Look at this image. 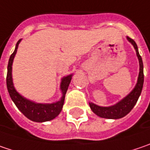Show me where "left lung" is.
Listing matches in <instances>:
<instances>
[{
	"instance_id": "left-lung-1",
	"label": "left lung",
	"mask_w": 150,
	"mask_h": 150,
	"mask_svg": "<svg viewBox=\"0 0 150 150\" xmlns=\"http://www.w3.org/2000/svg\"><path fill=\"white\" fill-rule=\"evenodd\" d=\"M127 39L133 46V47L136 51L138 62H139V74H138V77H137V83L134 88L131 91V93L114 105L103 107V106L97 105L92 102H89L90 108L93 110V113L101 118L116 120L120 119V118L126 116L128 113H130V111L133 109V107L135 106V104L137 102L139 96L141 95V93H142V89H143V86H144V79L143 60L138 52V48H137L136 42L129 37H127Z\"/></svg>"
}]
</instances>
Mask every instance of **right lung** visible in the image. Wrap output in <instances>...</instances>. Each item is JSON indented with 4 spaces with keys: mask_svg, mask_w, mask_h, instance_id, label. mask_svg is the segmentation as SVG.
Returning a JSON list of instances; mask_svg holds the SVG:
<instances>
[{
    "mask_svg": "<svg viewBox=\"0 0 150 150\" xmlns=\"http://www.w3.org/2000/svg\"><path fill=\"white\" fill-rule=\"evenodd\" d=\"M21 40H19L15 47L13 53L10 56L8 65H7V75H6V86L9 95L13 101L17 108L22 112L23 114L32 121L35 122H45L55 119L62 111L65 94H66L68 87L71 81L73 74L64 76L61 79L60 83V91L62 93V97L58 101L52 103H40L35 101L30 100L22 96L18 93L13 85V63L15 55L17 53V50Z\"/></svg>",
    "mask_w": 150,
    "mask_h": 150,
    "instance_id": "right-lung-1",
    "label": "right lung"
}]
</instances>
